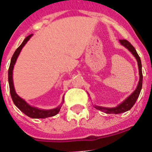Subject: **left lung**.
<instances>
[{
	"label": "left lung",
	"instance_id": "1",
	"mask_svg": "<svg viewBox=\"0 0 152 152\" xmlns=\"http://www.w3.org/2000/svg\"><path fill=\"white\" fill-rule=\"evenodd\" d=\"M120 44L123 46L126 47L131 53L134 55V56L136 58L137 61L138 63V67H139V73H140V81L138 82V85L137 87L136 90L133 92V94H131L123 103L118 105L116 107H111V108H108V107H99V106H95V107L98 110H102V111L106 113H115V114H118V113H124V112L127 111V110H130L134 104L136 102L137 99L139 97L140 94L141 89H142V64H141V60L140 58L139 55L137 53L136 50L134 49L132 44L129 42V41L126 40V39H122L120 40Z\"/></svg>",
	"mask_w": 152,
	"mask_h": 152
}]
</instances>
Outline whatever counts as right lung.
<instances>
[{"label": "right lung", "instance_id": "add662e5", "mask_svg": "<svg viewBox=\"0 0 152 152\" xmlns=\"http://www.w3.org/2000/svg\"><path fill=\"white\" fill-rule=\"evenodd\" d=\"M32 34L28 35L26 39L23 40V43L17 48L15 51L14 54H13L12 57L11 58V62H10V67H9L8 70V80H9V85H10V94H11V97L12 99V101L14 104L23 112L24 114L28 116L31 118H47V117H53V116L56 115L57 113L59 112L61 106L56 107V108L51 109V110H41V109L36 108L30 106L23 99L19 97L17 95V94L15 91L14 85H13V81H12V70L13 67H14V64L15 63L16 59H17L19 53H20V50L23 48V47L26 45V42H28L30 37L32 36Z\"/></svg>", "mask_w": 152, "mask_h": 152}]
</instances>
